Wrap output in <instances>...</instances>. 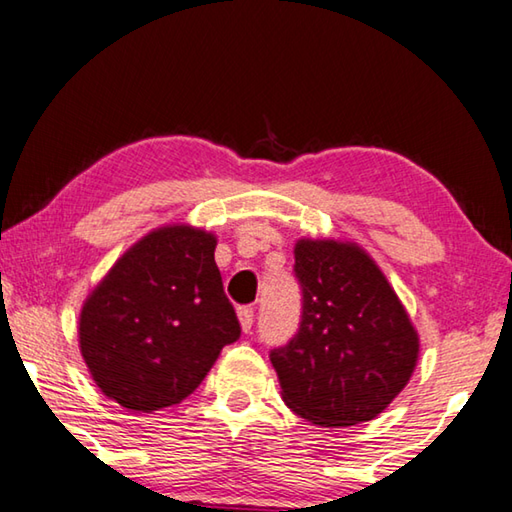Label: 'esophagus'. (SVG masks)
I'll return each instance as SVG.
<instances>
[{"label":"esophagus","instance_id":"esophagus-1","mask_svg":"<svg viewBox=\"0 0 512 512\" xmlns=\"http://www.w3.org/2000/svg\"><path fill=\"white\" fill-rule=\"evenodd\" d=\"M237 316H239L241 329H244V332L248 334L250 329H253V316H255V309H253V307H239Z\"/></svg>","mask_w":512,"mask_h":512}]
</instances>
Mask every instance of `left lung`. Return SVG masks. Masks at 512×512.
<instances>
[{
    "label": "left lung",
    "mask_w": 512,
    "mask_h": 512,
    "mask_svg": "<svg viewBox=\"0 0 512 512\" xmlns=\"http://www.w3.org/2000/svg\"><path fill=\"white\" fill-rule=\"evenodd\" d=\"M298 334L271 350L282 400L318 427H354L386 409L418 363L420 339L391 284L350 241L300 239Z\"/></svg>",
    "instance_id": "8db88e82"
}]
</instances>
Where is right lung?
I'll list each match as a JSON object with an SVG mask.
<instances>
[{
  "label": "right lung",
  "mask_w": 512,
  "mask_h": 512,
  "mask_svg": "<svg viewBox=\"0 0 512 512\" xmlns=\"http://www.w3.org/2000/svg\"><path fill=\"white\" fill-rule=\"evenodd\" d=\"M214 248L212 232L192 225L153 230L85 300L81 354L101 393L124 409L180 404L241 336Z\"/></svg>",
  "instance_id": "add662e5"
}]
</instances>
